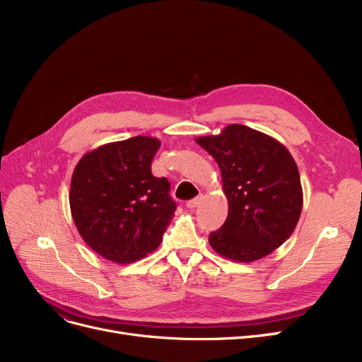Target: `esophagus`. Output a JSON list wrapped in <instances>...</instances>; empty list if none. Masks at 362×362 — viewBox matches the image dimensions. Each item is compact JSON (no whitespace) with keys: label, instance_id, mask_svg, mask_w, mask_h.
I'll use <instances>...</instances> for the list:
<instances>
[{"label":"esophagus","instance_id":"1","mask_svg":"<svg viewBox=\"0 0 362 362\" xmlns=\"http://www.w3.org/2000/svg\"><path fill=\"white\" fill-rule=\"evenodd\" d=\"M201 201H202V195H198V197L194 198V199H189V201L186 202V206L191 208V210H194V208H197V206L199 205Z\"/></svg>","mask_w":362,"mask_h":362}]
</instances>
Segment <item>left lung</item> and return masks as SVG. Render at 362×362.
Returning <instances> with one entry per match:
<instances>
[{
  "label": "left lung",
  "mask_w": 362,
  "mask_h": 362,
  "mask_svg": "<svg viewBox=\"0 0 362 362\" xmlns=\"http://www.w3.org/2000/svg\"><path fill=\"white\" fill-rule=\"evenodd\" d=\"M218 164L229 214L208 238L224 258L252 262L286 240L302 211V186L288 148L262 132L229 124L195 139Z\"/></svg>",
  "instance_id": "1"
}]
</instances>
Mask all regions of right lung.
<instances>
[{"instance_id": "obj_1", "label": "right lung", "mask_w": 362, "mask_h": 362, "mask_svg": "<svg viewBox=\"0 0 362 362\" xmlns=\"http://www.w3.org/2000/svg\"><path fill=\"white\" fill-rule=\"evenodd\" d=\"M160 145L151 136L105 144L74 167L73 221L89 248L108 261L130 264L154 252L175 216L168 180L151 171Z\"/></svg>"}]
</instances>
